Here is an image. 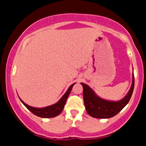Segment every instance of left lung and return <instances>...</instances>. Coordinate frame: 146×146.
I'll use <instances>...</instances> for the list:
<instances>
[{
	"label": "left lung",
	"mask_w": 146,
	"mask_h": 146,
	"mask_svg": "<svg viewBox=\"0 0 146 146\" xmlns=\"http://www.w3.org/2000/svg\"><path fill=\"white\" fill-rule=\"evenodd\" d=\"M83 87V100L88 114L93 118H110L118 114L129 102L135 86V77L132 74V82L126 96L118 101H110L99 97L88 85L81 82Z\"/></svg>",
	"instance_id": "8db88e82"
}]
</instances>
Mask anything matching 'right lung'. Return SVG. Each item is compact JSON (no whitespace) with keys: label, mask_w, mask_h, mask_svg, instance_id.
<instances>
[{"label":"right lung","mask_w":146,"mask_h":146,"mask_svg":"<svg viewBox=\"0 0 146 146\" xmlns=\"http://www.w3.org/2000/svg\"><path fill=\"white\" fill-rule=\"evenodd\" d=\"M74 84H75V83H74V84H72V86H69L68 90L66 91V92L64 94V96L60 98V100H59L58 102H56L54 104H52V105H50V106L44 107V108H33V107L30 106V105L27 104L26 103L24 102L21 99H20V101L22 102V103L32 113H33L35 115L44 118H54V117L57 116V115H60V113L63 111L64 106H65L67 98L69 96V94H70L71 91H72V87H73V86H74Z\"/></svg>","instance_id":"right-lung-1"}]
</instances>
